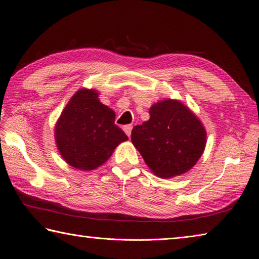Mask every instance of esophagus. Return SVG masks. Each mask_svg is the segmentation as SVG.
Masks as SVG:
<instances>
[{
  "label": "esophagus",
  "mask_w": 259,
  "mask_h": 259,
  "mask_svg": "<svg viewBox=\"0 0 259 259\" xmlns=\"http://www.w3.org/2000/svg\"><path fill=\"white\" fill-rule=\"evenodd\" d=\"M132 128H133V126L132 125H125V126L123 127V130H124V132H125V134H126L128 137L131 136V133H132Z\"/></svg>",
  "instance_id": "obj_1"
}]
</instances>
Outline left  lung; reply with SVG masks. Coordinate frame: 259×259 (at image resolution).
<instances>
[{"label": "left lung", "mask_w": 259, "mask_h": 259, "mask_svg": "<svg viewBox=\"0 0 259 259\" xmlns=\"http://www.w3.org/2000/svg\"><path fill=\"white\" fill-rule=\"evenodd\" d=\"M150 119L132 131V143L148 167L161 178L185 174L199 161L206 131L189 108L175 99L154 104Z\"/></svg>", "instance_id": "obj_1"}]
</instances>
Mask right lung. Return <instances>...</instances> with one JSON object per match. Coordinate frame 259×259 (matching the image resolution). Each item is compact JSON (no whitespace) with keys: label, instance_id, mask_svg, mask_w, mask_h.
<instances>
[{"label":"right lung","instance_id":"obj_1","mask_svg":"<svg viewBox=\"0 0 259 259\" xmlns=\"http://www.w3.org/2000/svg\"><path fill=\"white\" fill-rule=\"evenodd\" d=\"M95 90L81 89L55 125V140L64 160L81 170L95 169L128 137L114 124L115 113L101 104Z\"/></svg>","mask_w":259,"mask_h":259}]
</instances>
